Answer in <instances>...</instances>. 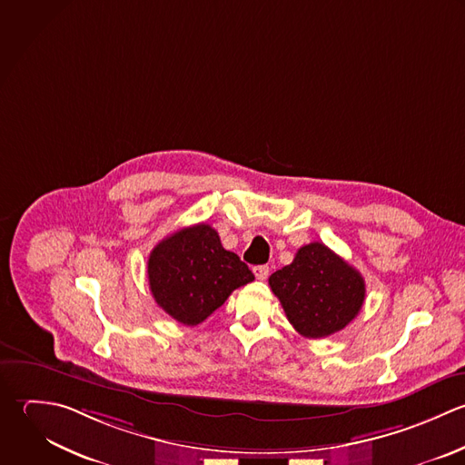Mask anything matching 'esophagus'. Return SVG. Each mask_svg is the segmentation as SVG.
I'll return each mask as SVG.
<instances>
[{"instance_id":"obj_1","label":"esophagus","mask_w":465,"mask_h":465,"mask_svg":"<svg viewBox=\"0 0 465 465\" xmlns=\"http://www.w3.org/2000/svg\"><path fill=\"white\" fill-rule=\"evenodd\" d=\"M253 273H255V277H257L259 281H266L268 275H270V268H268L266 264H261V266H255V268H253Z\"/></svg>"}]
</instances>
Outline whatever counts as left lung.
Instances as JSON below:
<instances>
[{
    "label": "left lung",
    "mask_w": 465,
    "mask_h": 465,
    "mask_svg": "<svg viewBox=\"0 0 465 465\" xmlns=\"http://www.w3.org/2000/svg\"><path fill=\"white\" fill-rule=\"evenodd\" d=\"M268 282L290 324L306 339L344 330L366 299L364 277L322 242L302 246Z\"/></svg>",
    "instance_id": "8db88e82"
}]
</instances>
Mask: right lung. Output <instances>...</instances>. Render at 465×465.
<instances>
[{"label": "right lung", "instance_id": "right-lung-1", "mask_svg": "<svg viewBox=\"0 0 465 465\" xmlns=\"http://www.w3.org/2000/svg\"><path fill=\"white\" fill-rule=\"evenodd\" d=\"M253 279L252 270L224 250L219 233L204 223L168 235L148 257V282L157 306L184 326L206 321L233 290Z\"/></svg>", "mask_w": 465, "mask_h": 465}]
</instances>
